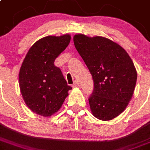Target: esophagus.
I'll list each match as a JSON object with an SVG mask.
<instances>
[{
    "label": "esophagus",
    "instance_id": "34e87169",
    "mask_svg": "<svg viewBox=\"0 0 150 150\" xmlns=\"http://www.w3.org/2000/svg\"><path fill=\"white\" fill-rule=\"evenodd\" d=\"M79 81H75L73 83V84H72V87L73 88H75V87H79Z\"/></svg>",
    "mask_w": 150,
    "mask_h": 150
}]
</instances>
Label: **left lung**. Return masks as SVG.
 Listing matches in <instances>:
<instances>
[{"label":"left lung","mask_w":150,"mask_h":150,"mask_svg":"<svg viewBox=\"0 0 150 150\" xmlns=\"http://www.w3.org/2000/svg\"><path fill=\"white\" fill-rule=\"evenodd\" d=\"M73 40L93 78L91 112L100 120H112L132 97L137 77L134 65L120 45L106 38L75 35Z\"/></svg>","instance_id":"8db88e82"}]
</instances>
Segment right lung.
I'll list each match as a JSON object with an SVG mask.
<instances>
[{"instance_id":"obj_1","label":"right lung","mask_w":150,"mask_h":150,"mask_svg":"<svg viewBox=\"0 0 150 150\" xmlns=\"http://www.w3.org/2000/svg\"><path fill=\"white\" fill-rule=\"evenodd\" d=\"M69 35L43 38L30 48L20 68L19 81L24 101L32 112L48 117L60 109L71 89L56 58L67 47Z\"/></svg>"}]
</instances>
